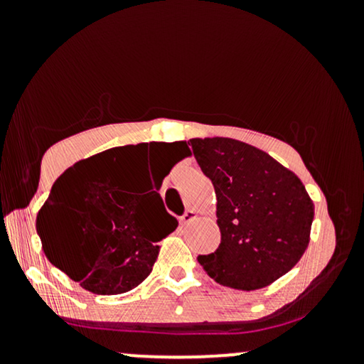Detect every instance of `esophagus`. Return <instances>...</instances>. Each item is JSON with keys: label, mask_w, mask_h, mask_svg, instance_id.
Segmentation results:
<instances>
[{"label": "esophagus", "mask_w": 364, "mask_h": 364, "mask_svg": "<svg viewBox=\"0 0 364 364\" xmlns=\"http://www.w3.org/2000/svg\"><path fill=\"white\" fill-rule=\"evenodd\" d=\"M196 219V212L195 210H186L185 214L181 215V219H179V223H181L183 225H186V224H190L191 220H195Z\"/></svg>", "instance_id": "esophagus-1"}]
</instances>
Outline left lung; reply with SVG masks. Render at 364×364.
<instances>
[{
	"instance_id": "1",
	"label": "left lung",
	"mask_w": 364,
	"mask_h": 364,
	"mask_svg": "<svg viewBox=\"0 0 364 364\" xmlns=\"http://www.w3.org/2000/svg\"><path fill=\"white\" fill-rule=\"evenodd\" d=\"M200 169L214 185L220 245L198 255L223 286L255 291L287 274L310 243L315 207L301 179L245 141L191 139Z\"/></svg>"
}]
</instances>
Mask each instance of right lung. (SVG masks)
<instances>
[{
  "label": "right lung",
  "mask_w": 364,
  "mask_h": 364,
  "mask_svg": "<svg viewBox=\"0 0 364 364\" xmlns=\"http://www.w3.org/2000/svg\"><path fill=\"white\" fill-rule=\"evenodd\" d=\"M166 145L169 156L157 162L154 185L145 195H139L136 183L149 144L104 150L78 161L54 181L37 214V235L48 260L83 289L121 294L152 272L157 243L178 228L154 190L178 161L190 156L186 141Z\"/></svg>",
  "instance_id": "1"
}]
</instances>
